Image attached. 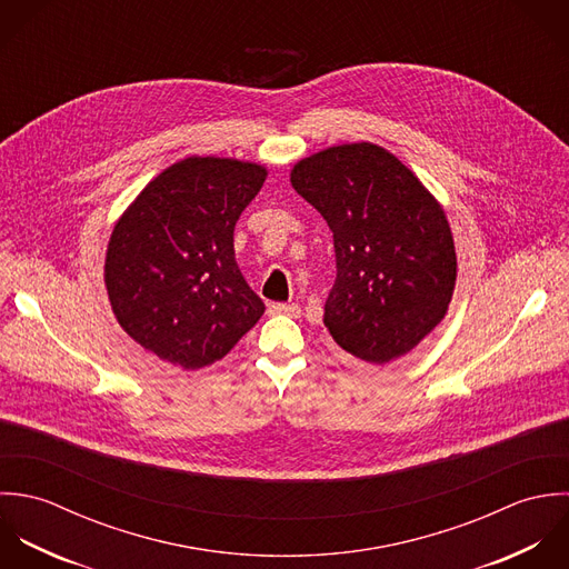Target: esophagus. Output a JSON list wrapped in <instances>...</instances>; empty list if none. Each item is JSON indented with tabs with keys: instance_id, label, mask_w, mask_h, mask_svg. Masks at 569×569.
<instances>
[{
	"instance_id": "obj_1",
	"label": "esophagus",
	"mask_w": 569,
	"mask_h": 569,
	"mask_svg": "<svg viewBox=\"0 0 569 569\" xmlns=\"http://www.w3.org/2000/svg\"><path fill=\"white\" fill-rule=\"evenodd\" d=\"M268 312L270 315H286V317H295L297 319L301 315V308L297 303H272L268 308Z\"/></svg>"
}]
</instances>
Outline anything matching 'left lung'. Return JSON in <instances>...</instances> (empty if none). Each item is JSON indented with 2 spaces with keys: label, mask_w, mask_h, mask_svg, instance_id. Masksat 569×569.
Masks as SVG:
<instances>
[{
  "label": "left lung",
  "mask_w": 569,
  "mask_h": 569,
  "mask_svg": "<svg viewBox=\"0 0 569 569\" xmlns=\"http://www.w3.org/2000/svg\"><path fill=\"white\" fill-rule=\"evenodd\" d=\"M295 191L335 234L337 281L323 323L349 356L385 365L447 315L457 277L445 209L393 153L371 142L295 164Z\"/></svg>",
  "instance_id": "8db88e82"
}]
</instances>
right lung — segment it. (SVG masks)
<instances>
[{"label":"right lung","mask_w":569,"mask_h":569,"mask_svg":"<svg viewBox=\"0 0 569 569\" xmlns=\"http://www.w3.org/2000/svg\"><path fill=\"white\" fill-rule=\"evenodd\" d=\"M266 176L254 162L191 156L153 178L116 222L110 303L120 328L160 360L202 369L261 319L232 232Z\"/></svg>","instance_id":"obj_1"}]
</instances>
